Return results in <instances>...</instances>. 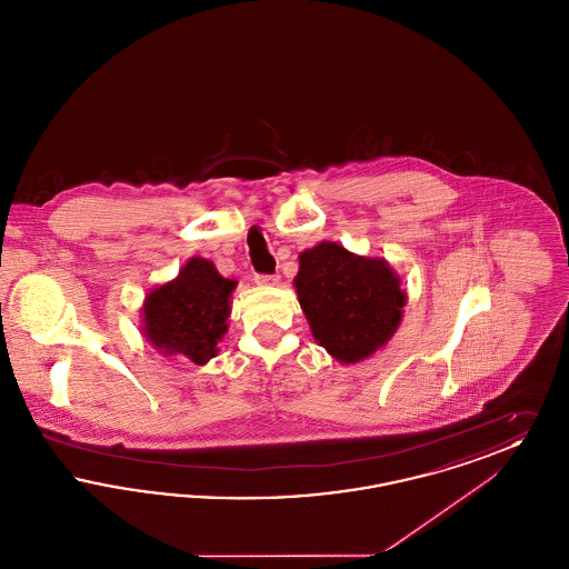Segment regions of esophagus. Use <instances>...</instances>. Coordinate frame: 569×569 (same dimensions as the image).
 Segmentation results:
<instances>
[{
  "label": "esophagus",
  "mask_w": 569,
  "mask_h": 569,
  "mask_svg": "<svg viewBox=\"0 0 569 569\" xmlns=\"http://www.w3.org/2000/svg\"><path fill=\"white\" fill-rule=\"evenodd\" d=\"M253 281H256L258 286H277V283H279V274H277V272H274V274L256 272V274H253Z\"/></svg>",
  "instance_id": "1"
}]
</instances>
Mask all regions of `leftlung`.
Listing matches in <instances>:
<instances>
[{
    "instance_id": "1",
    "label": "left lung",
    "mask_w": 569,
    "mask_h": 569,
    "mask_svg": "<svg viewBox=\"0 0 569 569\" xmlns=\"http://www.w3.org/2000/svg\"><path fill=\"white\" fill-rule=\"evenodd\" d=\"M298 300L316 341L341 362H358L397 330L406 307L401 281L383 260L337 243L300 253Z\"/></svg>"
}]
</instances>
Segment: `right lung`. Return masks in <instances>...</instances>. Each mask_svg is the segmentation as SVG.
<instances>
[{"label": "right lung", "mask_w": 569, "mask_h": 569, "mask_svg": "<svg viewBox=\"0 0 569 569\" xmlns=\"http://www.w3.org/2000/svg\"><path fill=\"white\" fill-rule=\"evenodd\" d=\"M234 286L237 281L223 279L213 262L191 258L174 281L144 300L147 339L158 350L186 356L193 365L209 362L226 332Z\"/></svg>", "instance_id": "add662e5"}]
</instances>
